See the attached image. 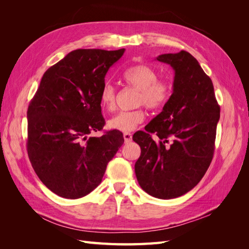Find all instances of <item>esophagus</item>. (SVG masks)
Wrapping results in <instances>:
<instances>
[{
  "label": "esophagus",
  "instance_id": "esophagus-1",
  "mask_svg": "<svg viewBox=\"0 0 249 249\" xmlns=\"http://www.w3.org/2000/svg\"><path fill=\"white\" fill-rule=\"evenodd\" d=\"M124 139L125 143H129L132 141V134L131 133H124Z\"/></svg>",
  "mask_w": 249,
  "mask_h": 249
}]
</instances>
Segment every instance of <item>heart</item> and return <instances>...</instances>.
<instances>
[{"instance_id":"b5f03b06","label":"heart","mask_w":249,"mask_h":249,"mask_svg":"<svg viewBox=\"0 0 249 249\" xmlns=\"http://www.w3.org/2000/svg\"><path fill=\"white\" fill-rule=\"evenodd\" d=\"M124 80L127 85L138 90L136 106H145L149 110H158L166 105L172 93V86L169 82L158 79L157 71L152 67L139 64L130 67L124 73ZM116 88L111 83H105L101 89L100 101L103 110L113 112L116 109ZM145 112L142 108L133 111L119 112L113 116L108 126L112 130L129 133L144 122Z\"/></svg>"}]
</instances>
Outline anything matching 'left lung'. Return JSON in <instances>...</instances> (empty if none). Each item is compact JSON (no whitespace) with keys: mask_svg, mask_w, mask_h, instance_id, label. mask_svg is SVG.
Listing matches in <instances>:
<instances>
[{"mask_svg":"<svg viewBox=\"0 0 249 249\" xmlns=\"http://www.w3.org/2000/svg\"><path fill=\"white\" fill-rule=\"evenodd\" d=\"M175 71L169 102L133 140L141 147L135 163L140 187L161 199L182 196L196 186L213 159L220 118L212 80L190 53L157 57ZM156 133L158 141L150 136Z\"/></svg>","mask_w":249,"mask_h":249,"instance_id":"left-lung-1","label":"left lung"}]
</instances>
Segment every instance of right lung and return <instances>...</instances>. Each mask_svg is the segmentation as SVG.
Instances as JSON below:
<instances>
[{"label":"right lung","mask_w":249,"mask_h":249,"mask_svg":"<svg viewBox=\"0 0 249 249\" xmlns=\"http://www.w3.org/2000/svg\"><path fill=\"white\" fill-rule=\"evenodd\" d=\"M117 51L80 49L43 73L28 107L27 150L37 177L59 196L81 198L99 186L107 164L124 144L123 134L105 125L100 93Z\"/></svg>","instance_id":"add662e5"}]
</instances>
